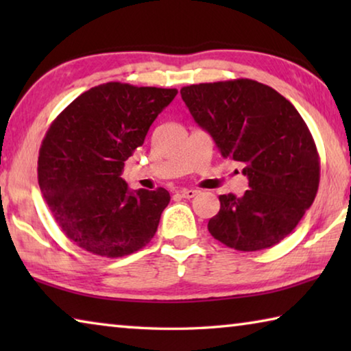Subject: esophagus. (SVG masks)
Returning a JSON list of instances; mask_svg holds the SVG:
<instances>
[{
	"mask_svg": "<svg viewBox=\"0 0 351 351\" xmlns=\"http://www.w3.org/2000/svg\"><path fill=\"white\" fill-rule=\"evenodd\" d=\"M199 192L198 190H193V189H182V190H180V195L182 198H193V197H197Z\"/></svg>",
	"mask_w": 351,
	"mask_h": 351,
	"instance_id": "obj_1",
	"label": "esophagus"
}]
</instances>
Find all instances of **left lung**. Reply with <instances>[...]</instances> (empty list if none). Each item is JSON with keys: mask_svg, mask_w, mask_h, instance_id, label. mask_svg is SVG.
I'll use <instances>...</instances> for the list:
<instances>
[{"mask_svg": "<svg viewBox=\"0 0 351 351\" xmlns=\"http://www.w3.org/2000/svg\"><path fill=\"white\" fill-rule=\"evenodd\" d=\"M181 97L221 156L245 165L249 180L243 197L219 195L210 235L243 252L287 239L311 207L320 180L317 148L299 111L251 79L184 86Z\"/></svg>", "mask_w": 351, "mask_h": 351, "instance_id": "1", "label": "left lung"}]
</instances>
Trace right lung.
<instances>
[{
  "instance_id": "1",
  "label": "right lung",
  "mask_w": 351,
  "mask_h": 351,
  "mask_svg": "<svg viewBox=\"0 0 351 351\" xmlns=\"http://www.w3.org/2000/svg\"><path fill=\"white\" fill-rule=\"evenodd\" d=\"M175 88L108 82L74 99L47 128L38 153V184L62 232L85 251L117 258L156 234L170 193L128 190L123 162L144 144Z\"/></svg>"
}]
</instances>
